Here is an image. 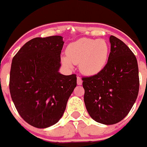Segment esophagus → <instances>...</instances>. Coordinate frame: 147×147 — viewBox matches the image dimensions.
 <instances>
[{
	"label": "esophagus",
	"instance_id": "esophagus-1",
	"mask_svg": "<svg viewBox=\"0 0 147 147\" xmlns=\"http://www.w3.org/2000/svg\"><path fill=\"white\" fill-rule=\"evenodd\" d=\"M82 84V79L80 76H77V85H81Z\"/></svg>",
	"mask_w": 147,
	"mask_h": 147
}]
</instances>
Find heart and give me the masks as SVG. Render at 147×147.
I'll return each instance as SVG.
<instances>
[{"label":"heart","mask_w":147,"mask_h":147,"mask_svg":"<svg viewBox=\"0 0 147 147\" xmlns=\"http://www.w3.org/2000/svg\"><path fill=\"white\" fill-rule=\"evenodd\" d=\"M109 46L105 40L81 38L71 42L66 49L67 56H63L62 62L72 67L80 64V69L87 76H93L102 71L107 62Z\"/></svg>","instance_id":"obj_1"}]
</instances>
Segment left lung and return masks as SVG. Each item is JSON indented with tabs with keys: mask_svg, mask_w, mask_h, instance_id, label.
Instances as JSON below:
<instances>
[{
	"mask_svg": "<svg viewBox=\"0 0 147 147\" xmlns=\"http://www.w3.org/2000/svg\"><path fill=\"white\" fill-rule=\"evenodd\" d=\"M108 60L98 74L84 76V101L90 117L103 124H116L127 115L139 90L138 66L129 47L111 35Z\"/></svg>",
	"mask_w": 147,
	"mask_h": 147,
	"instance_id": "obj_1",
	"label": "left lung"
}]
</instances>
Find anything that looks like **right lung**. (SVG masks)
<instances>
[{
    "instance_id": "obj_1",
    "label": "right lung",
    "mask_w": 147,
    "mask_h": 147,
    "mask_svg": "<svg viewBox=\"0 0 147 147\" xmlns=\"http://www.w3.org/2000/svg\"><path fill=\"white\" fill-rule=\"evenodd\" d=\"M61 36L36 37L13 57L9 90L22 119L37 128H46L60 119L76 86V75L59 73L63 47Z\"/></svg>"
}]
</instances>
